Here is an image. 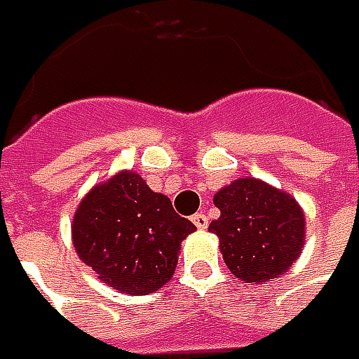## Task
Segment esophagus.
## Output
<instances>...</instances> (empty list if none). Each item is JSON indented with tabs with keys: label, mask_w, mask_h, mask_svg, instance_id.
Here are the masks:
<instances>
[{
	"label": "esophagus",
	"mask_w": 359,
	"mask_h": 359,
	"mask_svg": "<svg viewBox=\"0 0 359 359\" xmlns=\"http://www.w3.org/2000/svg\"><path fill=\"white\" fill-rule=\"evenodd\" d=\"M191 222H194V226H196V228L198 229H205L208 228V224H210V222H208V217H205V214H194L191 215Z\"/></svg>",
	"instance_id": "obj_1"
}]
</instances>
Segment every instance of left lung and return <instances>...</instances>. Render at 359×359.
Here are the masks:
<instances>
[{"label": "left lung", "instance_id": "obj_1", "mask_svg": "<svg viewBox=\"0 0 359 359\" xmlns=\"http://www.w3.org/2000/svg\"><path fill=\"white\" fill-rule=\"evenodd\" d=\"M219 217L210 231L229 271L245 283L268 282L292 268L302 248L306 219L294 198L254 177L236 180L215 194Z\"/></svg>", "mask_w": 359, "mask_h": 359}]
</instances>
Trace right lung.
I'll return each instance as SVG.
<instances>
[{"label": "right lung", "instance_id": "right-lung-1", "mask_svg": "<svg viewBox=\"0 0 359 359\" xmlns=\"http://www.w3.org/2000/svg\"><path fill=\"white\" fill-rule=\"evenodd\" d=\"M196 226L133 172L95 186L77 208V255L114 290L145 296L172 280L180 243Z\"/></svg>", "mask_w": 359, "mask_h": 359}]
</instances>
